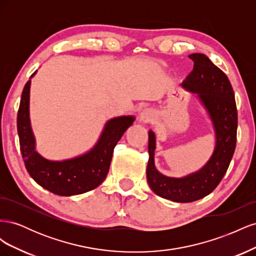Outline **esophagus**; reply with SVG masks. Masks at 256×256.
<instances>
[{
  "instance_id": "34e87169",
  "label": "esophagus",
  "mask_w": 256,
  "mask_h": 256,
  "mask_svg": "<svg viewBox=\"0 0 256 256\" xmlns=\"http://www.w3.org/2000/svg\"><path fill=\"white\" fill-rule=\"evenodd\" d=\"M154 116V113L150 109H145L140 114V122H148Z\"/></svg>"
}]
</instances>
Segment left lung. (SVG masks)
Instances as JSON below:
<instances>
[{
    "mask_svg": "<svg viewBox=\"0 0 256 256\" xmlns=\"http://www.w3.org/2000/svg\"><path fill=\"white\" fill-rule=\"evenodd\" d=\"M193 70L182 86L198 94L212 122L216 146L212 156L198 172L175 178L161 174L154 166L156 136L148 131V154L146 176L157 196L177 203H190L212 193L226 173L236 147L237 108L233 88L226 74L205 54L193 53Z\"/></svg>",
    "mask_w": 256,
    "mask_h": 256,
    "instance_id": "8db88e82",
    "label": "left lung"
}]
</instances>
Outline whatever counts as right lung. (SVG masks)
Returning a JSON list of instances; mask_svg holds the SVG:
<instances>
[{
	"instance_id": "obj_1",
	"label": "right lung",
	"mask_w": 256,
	"mask_h": 256,
	"mask_svg": "<svg viewBox=\"0 0 256 256\" xmlns=\"http://www.w3.org/2000/svg\"><path fill=\"white\" fill-rule=\"evenodd\" d=\"M30 80L21 95L17 129L21 154L30 177L42 188L62 196L82 194L97 188L109 172L115 145L132 125L134 116H118L108 120L98 142L86 154L63 161L48 160L35 150L30 120Z\"/></svg>"
}]
</instances>
